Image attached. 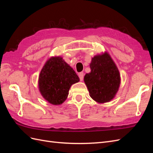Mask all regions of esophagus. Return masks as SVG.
<instances>
[{
	"instance_id": "obj_1",
	"label": "esophagus",
	"mask_w": 153,
	"mask_h": 153,
	"mask_svg": "<svg viewBox=\"0 0 153 153\" xmlns=\"http://www.w3.org/2000/svg\"><path fill=\"white\" fill-rule=\"evenodd\" d=\"M79 78H80V81H82L83 80V79H84V73L83 72H81V73H79Z\"/></svg>"
}]
</instances>
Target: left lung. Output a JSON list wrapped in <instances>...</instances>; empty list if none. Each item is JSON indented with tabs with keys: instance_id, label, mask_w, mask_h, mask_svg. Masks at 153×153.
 I'll return each mask as SVG.
<instances>
[{
	"instance_id": "1",
	"label": "left lung",
	"mask_w": 153,
	"mask_h": 153,
	"mask_svg": "<svg viewBox=\"0 0 153 153\" xmlns=\"http://www.w3.org/2000/svg\"><path fill=\"white\" fill-rule=\"evenodd\" d=\"M90 68L91 71L84 76L90 96L98 103L110 101L116 94L121 84L117 66L110 55L105 52L92 58Z\"/></svg>"
}]
</instances>
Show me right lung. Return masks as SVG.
<instances>
[{"label":"right lung","mask_w":153,"mask_h":153,"mask_svg":"<svg viewBox=\"0 0 153 153\" xmlns=\"http://www.w3.org/2000/svg\"><path fill=\"white\" fill-rule=\"evenodd\" d=\"M79 81L75 71L61 57H52L40 72L39 90L48 103L59 105L68 98L71 86Z\"/></svg>","instance_id":"right-lung-1"}]
</instances>
